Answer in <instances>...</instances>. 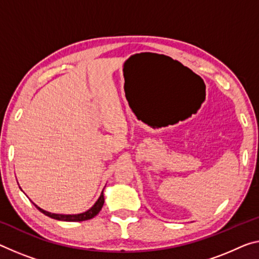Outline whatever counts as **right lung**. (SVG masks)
Returning <instances> with one entry per match:
<instances>
[{
    "mask_svg": "<svg viewBox=\"0 0 259 259\" xmlns=\"http://www.w3.org/2000/svg\"><path fill=\"white\" fill-rule=\"evenodd\" d=\"M104 203H105V198H104V190H102L100 197L98 198L97 202L94 203L93 206L91 208H89L88 211H85L83 213H78V214H59V213H52V212L45 211L41 207H39L38 205H35L34 203L33 204L41 213H44L45 215L49 217V218L61 220V221H85V220L94 218V217L100 212L102 206H104Z\"/></svg>",
    "mask_w": 259,
    "mask_h": 259,
    "instance_id": "obj_1",
    "label": "right lung"
}]
</instances>
